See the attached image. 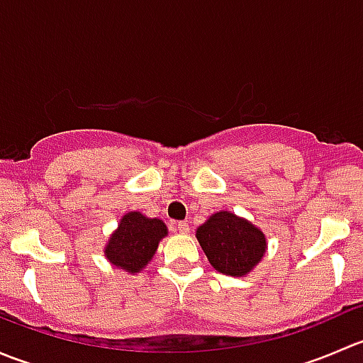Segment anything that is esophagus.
<instances>
[{
	"label": "esophagus",
	"instance_id": "34e87169",
	"mask_svg": "<svg viewBox=\"0 0 363 363\" xmlns=\"http://www.w3.org/2000/svg\"><path fill=\"white\" fill-rule=\"evenodd\" d=\"M177 230H179V233H189V225L186 221H179Z\"/></svg>",
	"mask_w": 363,
	"mask_h": 363
}]
</instances>
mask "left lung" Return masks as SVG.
Returning <instances> with one entry per match:
<instances>
[{
	"instance_id": "left-lung-1",
	"label": "left lung",
	"mask_w": 363,
	"mask_h": 363,
	"mask_svg": "<svg viewBox=\"0 0 363 363\" xmlns=\"http://www.w3.org/2000/svg\"><path fill=\"white\" fill-rule=\"evenodd\" d=\"M196 239L208 263L218 272L233 277L250 274L267 251L265 233L228 211L212 214L196 228Z\"/></svg>"
}]
</instances>
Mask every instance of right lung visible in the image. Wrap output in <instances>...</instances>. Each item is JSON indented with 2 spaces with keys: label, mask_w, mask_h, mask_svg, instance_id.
Segmentation results:
<instances>
[{
  "label": "right lung",
  "mask_w": 363,
  "mask_h": 363,
  "mask_svg": "<svg viewBox=\"0 0 363 363\" xmlns=\"http://www.w3.org/2000/svg\"><path fill=\"white\" fill-rule=\"evenodd\" d=\"M167 233L168 228L161 219L147 218L137 211L128 212L108 239L105 256L117 269L137 274L151 262Z\"/></svg>",
  "instance_id": "add662e5"
}]
</instances>
